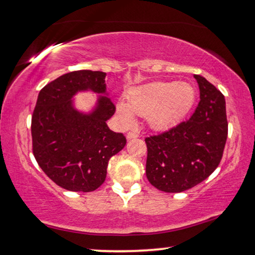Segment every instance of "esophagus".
I'll return each instance as SVG.
<instances>
[{
    "label": "esophagus",
    "mask_w": 255,
    "mask_h": 255,
    "mask_svg": "<svg viewBox=\"0 0 255 255\" xmlns=\"http://www.w3.org/2000/svg\"><path fill=\"white\" fill-rule=\"evenodd\" d=\"M138 136H139L138 133H134V132H128V134H127V139H128V140H131V139H135V138H138Z\"/></svg>",
    "instance_id": "obj_1"
}]
</instances>
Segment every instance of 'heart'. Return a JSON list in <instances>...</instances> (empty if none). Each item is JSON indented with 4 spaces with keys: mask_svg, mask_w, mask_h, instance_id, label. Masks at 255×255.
Returning <instances> with one entry per match:
<instances>
[{
    "mask_svg": "<svg viewBox=\"0 0 255 255\" xmlns=\"http://www.w3.org/2000/svg\"><path fill=\"white\" fill-rule=\"evenodd\" d=\"M195 90L185 82H152L128 93V105L120 103L117 113L122 124L134 125V114L147 116L148 124L157 131L177 125L193 107Z\"/></svg>",
    "mask_w": 255,
    "mask_h": 255,
    "instance_id": "1",
    "label": "heart"
}]
</instances>
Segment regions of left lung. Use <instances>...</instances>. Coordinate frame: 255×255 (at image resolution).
I'll use <instances>...</instances> for the list:
<instances>
[{"mask_svg": "<svg viewBox=\"0 0 255 255\" xmlns=\"http://www.w3.org/2000/svg\"><path fill=\"white\" fill-rule=\"evenodd\" d=\"M194 77L201 100L190 119L144 139L147 179L165 193H181L209 178L220 164L228 135L225 97L206 78Z\"/></svg>", "mask_w": 255, "mask_h": 255, "instance_id": "1", "label": "left lung"}]
</instances>
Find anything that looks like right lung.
<instances>
[{
	"label": "right lung",
	"instance_id": "add662e5",
	"mask_svg": "<svg viewBox=\"0 0 255 255\" xmlns=\"http://www.w3.org/2000/svg\"><path fill=\"white\" fill-rule=\"evenodd\" d=\"M105 77L103 72L76 70L38 93L32 116L33 154L43 172L64 189L96 190L105 182L109 159L127 144L123 133L113 132L106 123L115 113L109 98L99 97L90 114L73 106L78 91L106 93Z\"/></svg>",
	"mask_w": 255,
	"mask_h": 255
}]
</instances>
